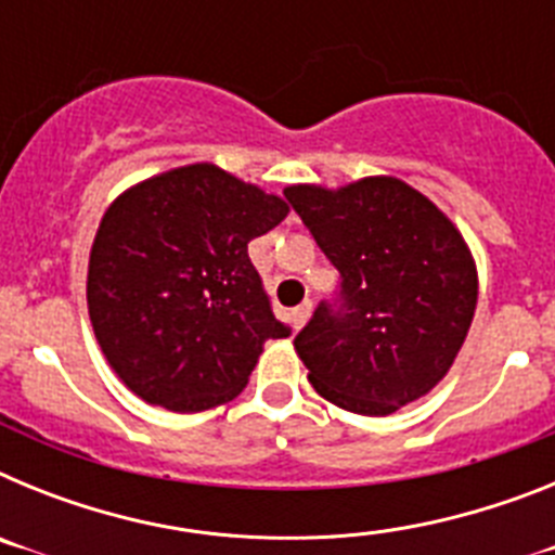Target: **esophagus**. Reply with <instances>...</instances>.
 I'll list each match as a JSON object with an SVG mask.
<instances>
[{
    "label": "esophagus",
    "instance_id": "34e87169",
    "mask_svg": "<svg viewBox=\"0 0 555 555\" xmlns=\"http://www.w3.org/2000/svg\"><path fill=\"white\" fill-rule=\"evenodd\" d=\"M308 317H311V300H306L302 306L292 308V313H288V322H292L294 331H300V327L308 322Z\"/></svg>",
    "mask_w": 555,
    "mask_h": 555
}]
</instances>
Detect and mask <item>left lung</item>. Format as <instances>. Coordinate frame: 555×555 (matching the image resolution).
Masks as SVG:
<instances>
[{
  "label": "left lung",
  "instance_id": "obj_1",
  "mask_svg": "<svg viewBox=\"0 0 555 555\" xmlns=\"http://www.w3.org/2000/svg\"><path fill=\"white\" fill-rule=\"evenodd\" d=\"M283 194L341 274L336 300L320 302L294 338L313 389L364 416L428 395L453 366L478 302L459 228L425 194L384 175Z\"/></svg>",
  "mask_w": 555,
  "mask_h": 555
}]
</instances>
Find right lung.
Listing matches in <instances>:
<instances>
[{
  "instance_id": "1",
  "label": "right lung",
  "mask_w": 555,
  "mask_h": 555,
  "mask_svg": "<svg viewBox=\"0 0 555 555\" xmlns=\"http://www.w3.org/2000/svg\"><path fill=\"white\" fill-rule=\"evenodd\" d=\"M288 205L214 164L113 199L88 258V317L107 364L150 405L214 409L247 386L263 341L286 338L247 244Z\"/></svg>"
}]
</instances>
